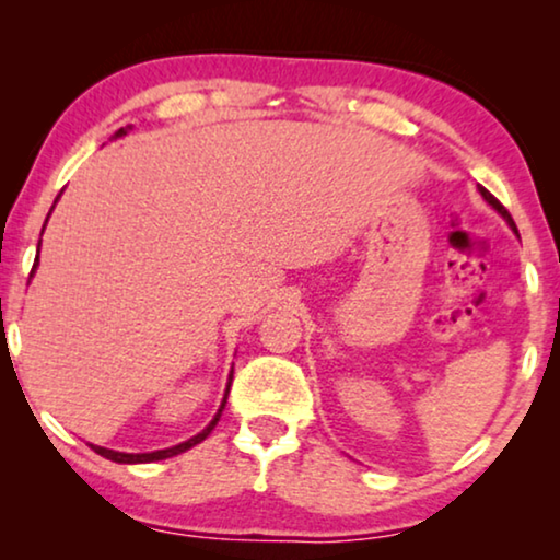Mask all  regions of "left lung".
Segmentation results:
<instances>
[{"label": "left lung", "instance_id": "1", "mask_svg": "<svg viewBox=\"0 0 560 560\" xmlns=\"http://www.w3.org/2000/svg\"><path fill=\"white\" fill-rule=\"evenodd\" d=\"M479 190H481V196H485V201H487V203H492V206H494V209H497V211H500V213H502V217H504V219H508L512 226H515V221H512V217H510V211H508V209H504V206H502L500 201H497V198H494L492 194H489V190H487V188H481V186H479Z\"/></svg>", "mask_w": 560, "mask_h": 560}]
</instances>
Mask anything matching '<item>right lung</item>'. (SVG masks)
I'll list each match as a JSON object with an SVG mask.
<instances>
[{
    "instance_id": "add662e5",
    "label": "right lung",
    "mask_w": 560,
    "mask_h": 560,
    "mask_svg": "<svg viewBox=\"0 0 560 560\" xmlns=\"http://www.w3.org/2000/svg\"><path fill=\"white\" fill-rule=\"evenodd\" d=\"M125 135V129H119L117 132V137H121ZM56 206V203H52ZM50 217V213H48ZM45 229V226H43ZM35 267H37V259H35V265H33V272H35ZM229 385H232V382H229ZM226 395H229V389H226ZM226 395H224V402H221V408H219V412L217 416H213V420L209 425L203 428L201 433L198 435H194V439H188L186 443H178V446H173V448H165V451H152V454H119V451H109V448H102V446H91L96 451L98 456H104V458H109V462H117V464H148V462H163V458H171V456H178V454H183V451H188L190 446H196V443H201L206 435H209L213 428H217V423H219V418H221V410H224V405H226Z\"/></svg>"
}]
</instances>
